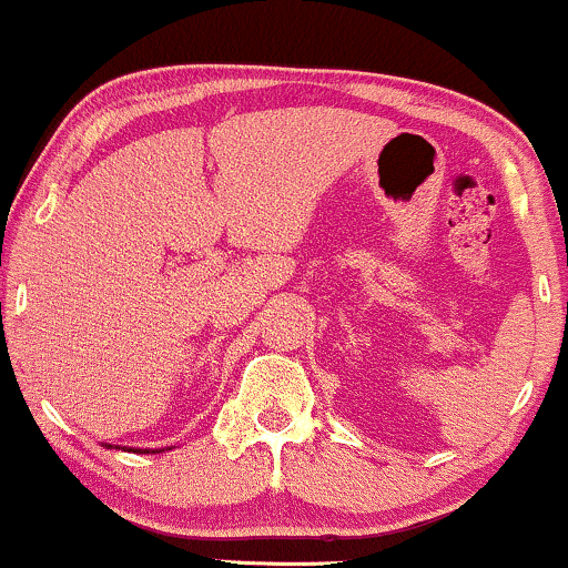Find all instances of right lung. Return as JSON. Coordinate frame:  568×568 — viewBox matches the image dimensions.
Masks as SVG:
<instances>
[{
  "label": "right lung",
  "instance_id": "right-lung-1",
  "mask_svg": "<svg viewBox=\"0 0 568 568\" xmlns=\"http://www.w3.org/2000/svg\"><path fill=\"white\" fill-rule=\"evenodd\" d=\"M145 453H148V449H145ZM155 453H159V449H155Z\"/></svg>",
  "mask_w": 568,
  "mask_h": 568
}]
</instances>
